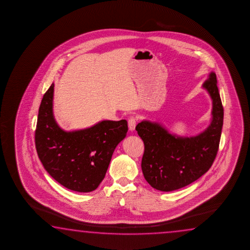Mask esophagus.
<instances>
[{
  "instance_id": "esophagus-1",
  "label": "esophagus",
  "mask_w": 250,
  "mask_h": 250,
  "mask_svg": "<svg viewBox=\"0 0 250 250\" xmlns=\"http://www.w3.org/2000/svg\"><path fill=\"white\" fill-rule=\"evenodd\" d=\"M136 122H137V120H136V117H134V116L129 117L128 121H127V124H128V128H129V130L133 131V130L136 128Z\"/></svg>"
}]
</instances>
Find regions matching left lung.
<instances>
[{
    "instance_id": "1",
    "label": "left lung",
    "mask_w": 250,
    "mask_h": 250,
    "mask_svg": "<svg viewBox=\"0 0 250 250\" xmlns=\"http://www.w3.org/2000/svg\"><path fill=\"white\" fill-rule=\"evenodd\" d=\"M203 86L212 100V123L203 133L183 138L170 135L157 123L144 121L136 125L144 144V178L157 190L171 191L187 187L206 173L215 160L224 110L214 72L210 73Z\"/></svg>"
}]
</instances>
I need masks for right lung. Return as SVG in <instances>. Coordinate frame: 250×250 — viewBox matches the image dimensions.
I'll use <instances>...</instances> for the list:
<instances>
[{"label": "right lung", "instance_id": "right-lung-1", "mask_svg": "<svg viewBox=\"0 0 250 250\" xmlns=\"http://www.w3.org/2000/svg\"><path fill=\"white\" fill-rule=\"evenodd\" d=\"M54 84L44 93L38 110L35 144L47 172L70 190L89 192L105 178L117 144L127 132L126 120L103 121L93 127L65 132L52 114Z\"/></svg>", "mask_w": 250, "mask_h": 250}]
</instances>
